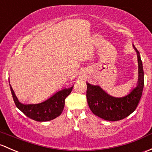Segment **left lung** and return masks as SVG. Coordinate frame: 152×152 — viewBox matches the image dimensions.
<instances>
[{
	"instance_id": "left-lung-1",
	"label": "left lung",
	"mask_w": 152,
	"mask_h": 152,
	"mask_svg": "<svg viewBox=\"0 0 152 152\" xmlns=\"http://www.w3.org/2000/svg\"><path fill=\"white\" fill-rule=\"evenodd\" d=\"M138 62V80L137 86L123 97H114L106 93L99 86L86 83V97L91 110L94 115L106 121H115L126 118L135 110L144 86V72L140 53L134 48Z\"/></svg>"
}]
</instances>
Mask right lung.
Returning <instances> with one entry per match:
<instances>
[{
  "mask_svg": "<svg viewBox=\"0 0 152 152\" xmlns=\"http://www.w3.org/2000/svg\"><path fill=\"white\" fill-rule=\"evenodd\" d=\"M72 88L73 86L69 88L58 91L41 103L25 104L19 101L10 85L12 97L17 107L28 118L37 121H48L59 116L64 107L65 99L71 93Z\"/></svg>",
  "mask_w": 152,
  "mask_h": 152,
  "instance_id": "obj_1",
  "label": "right lung"
}]
</instances>
